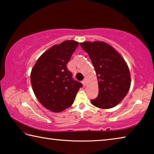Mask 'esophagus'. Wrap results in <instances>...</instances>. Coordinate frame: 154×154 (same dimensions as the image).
<instances>
[{
    "label": "esophagus",
    "mask_w": 154,
    "mask_h": 154,
    "mask_svg": "<svg viewBox=\"0 0 154 154\" xmlns=\"http://www.w3.org/2000/svg\"><path fill=\"white\" fill-rule=\"evenodd\" d=\"M86 79H83V82H82V83H83V86H85V85H86Z\"/></svg>",
    "instance_id": "34e87169"
}]
</instances>
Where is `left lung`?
Returning a JSON list of instances; mask_svg holds the SVG:
<instances>
[{
    "label": "left lung",
    "instance_id": "left-lung-1",
    "mask_svg": "<svg viewBox=\"0 0 154 154\" xmlns=\"http://www.w3.org/2000/svg\"><path fill=\"white\" fill-rule=\"evenodd\" d=\"M80 45L89 55L94 67L98 96L91 103L96 107L113 108L128 92L131 77L129 68L119 52L104 41H85Z\"/></svg>",
    "mask_w": 154,
    "mask_h": 154
}]
</instances>
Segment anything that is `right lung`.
<instances>
[{
	"label": "right lung",
	"instance_id": "right-lung-1",
	"mask_svg": "<svg viewBox=\"0 0 154 154\" xmlns=\"http://www.w3.org/2000/svg\"><path fill=\"white\" fill-rule=\"evenodd\" d=\"M79 45L64 41L45 51L36 60L30 73L33 92L44 107L59 113L71 106L82 84L72 79L66 68L72 54Z\"/></svg>",
	"mask_w": 154,
	"mask_h": 154
}]
</instances>
